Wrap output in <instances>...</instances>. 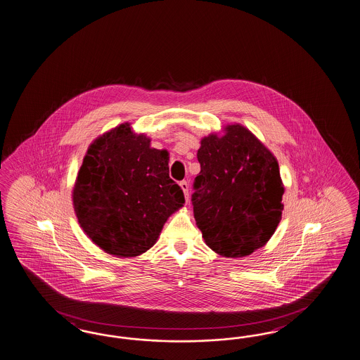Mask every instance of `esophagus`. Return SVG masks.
Here are the masks:
<instances>
[{"label":"esophagus","instance_id":"esophagus-1","mask_svg":"<svg viewBox=\"0 0 360 360\" xmlns=\"http://www.w3.org/2000/svg\"><path fill=\"white\" fill-rule=\"evenodd\" d=\"M179 186L184 190L186 201H188V184H187L186 181H182V182H179Z\"/></svg>","mask_w":360,"mask_h":360}]
</instances>
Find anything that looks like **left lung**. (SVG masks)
<instances>
[{
	"label": "left lung",
	"instance_id": "1",
	"mask_svg": "<svg viewBox=\"0 0 360 360\" xmlns=\"http://www.w3.org/2000/svg\"><path fill=\"white\" fill-rule=\"evenodd\" d=\"M201 172L191 195L206 245L224 257H245L266 244L284 209L274 154L241 124L210 134L197 153Z\"/></svg>",
	"mask_w": 360,
	"mask_h": 360
}]
</instances>
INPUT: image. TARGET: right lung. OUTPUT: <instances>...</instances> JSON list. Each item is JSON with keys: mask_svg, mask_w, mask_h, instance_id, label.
Masks as SVG:
<instances>
[{"mask_svg": "<svg viewBox=\"0 0 360 360\" xmlns=\"http://www.w3.org/2000/svg\"><path fill=\"white\" fill-rule=\"evenodd\" d=\"M86 236L104 252L135 257L157 243L167 218L185 203L169 175V153L123 123L89 146L72 193Z\"/></svg>", "mask_w": 360, "mask_h": 360, "instance_id": "add662e5", "label": "right lung"}]
</instances>
